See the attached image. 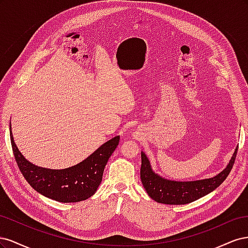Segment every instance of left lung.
<instances>
[{
    "label": "left lung",
    "mask_w": 248,
    "mask_h": 248,
    "mask_svg": "<svg viewBox=\"0 0 248 248\" xmlns=\"http://www.w3.org/2000/svg\"><path fill=\"white\" fill-rule=\"evenodd\" d=\"M238 146L228 166L218 175L196 181H175L159 176L152 170L147 155L141 152L140 181L149 197L157 202L167 205H184L207 196L218 187L229 176L234 166Z\"/></svg>",
    "instance_id": "left-lung-1"
}]
</instances>
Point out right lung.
<instances>
[{
	"instance_id": "add662e5",
	"label": "right lung",
	"mask_w": 248,
	"mask_h": 248,
	"mask_svg": "<svg viewBox=\"0 0 248 248\" xmlns=\"http://www.w3.org/2000/svg\"><path fill=\"white\" fill-rule=\"evenodd\" d=\"M10 140L14 157L22 176L42 196L62 202H77L91 198L102 181L104 168L119 145L117 136L104 142L76 166L51 170L35 166L25 158L14 142L10 123Z\"/></svg>"
}]
</instances>
